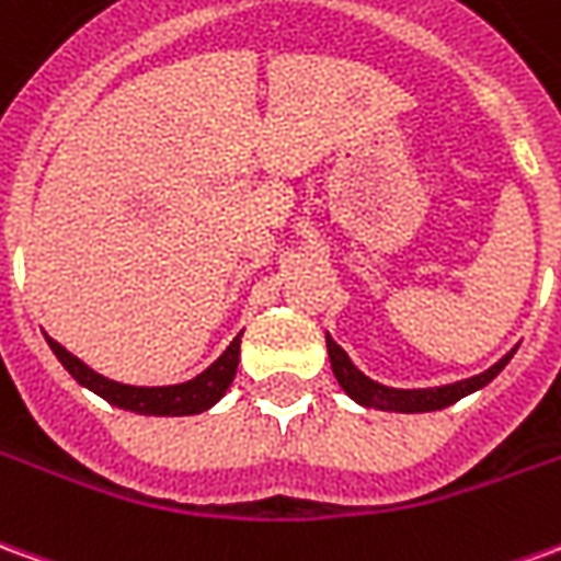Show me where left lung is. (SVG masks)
Masks as SVG:
<instances>
[{
	"label": "left lung",
	"mask_w": 561,
	"mask_h": 561,
	"mask_svg": "<svg viewBox=\"0 0 561 561\" xmlns=\"http://www.w3.org/2000/svg\"><path fill=\"white\" fill-rule=\"evenodd\" d=\"M516 352V348H513ZM513 352H507L501 362H495L483 374L471 376V379H458L453 386H437V389H389L382 382H374L370 376H364L352 358L343 348L336 346L334 340L328 336V355H331V367H334L336 382L343 386L352 401H358L362 407H376V410H391V413H431V410H444L449 403L461 401L465 394L489 386L495 376L507 367L513 358Z\"/></svg>",
	"instance_id": "8db88e82"
}]
</instances>
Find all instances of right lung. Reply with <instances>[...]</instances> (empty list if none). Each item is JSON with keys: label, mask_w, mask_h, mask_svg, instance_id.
Masks as SVG:
<instances>
[{"label": "right lung", "mask_w": 561, "mask_h": 561, "mask_svg": "<svg viewBox=\"0 0 561 561\" xmlns=\"http://www.w3.org/2000/svg\"><path fill=\"white\" fill-rule=\"evenodd\" d=\"M48 346L84 389L100 394L112 407L130 410L139 416H194V413L209 410L225 398V391L230 389V382L237 376V364H240V336H233V343L221 352V358L187 382H179V386H124V382L105 379L96 370H90L88 364L78 362L72 352H66L50 336Z\"/></svg>", "instance_id": "obj_1"}]
</instances>
